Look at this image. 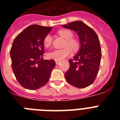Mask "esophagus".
I'll use <instances>...</instances> for the list:
<instances>
[{
  "label": "esophagus",
  "instance_id": "esophagus-1",
  "mask_svg": "<svg viewBox=\"0 0 120 120\" xmlns=\"http://www.w3.org/2000/svg\"><path fill=\"white\" fill-rule=\"evenodd\" d=\"M55 62H56V64H58L60 62V61H55Z\"/></svg>",
  "mask_w": 120,
  "mask_h": 120
}]
</instances>
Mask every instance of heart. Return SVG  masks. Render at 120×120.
Segmentation results:
<instances>
[{"instance_id":"obj_1","label":"heart","mask_w":120,"mask_h":120,"mask_svg":"<svg viewBox=\"0 0 120 120\" xmlns=\"http://www.w3.org/2000/svg\"><path fill=\"white\" fill-rule=\"evenodd\" d=\"M58 34L66 40L65 44V48L63 49L54 50L47 54L49 59H54L55 61H61L71 54V49L77 50L79 47V41L75 38H73V33L71 30L67 29H61L58 31ZM52 43V37L50 34H47L44 37L43 44L44 47L47 48L50 47Z\"/></svg>"}]
</instances>
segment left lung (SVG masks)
<instances>
[{
	"label": "left lung",
	"instance_id": "8db88e82",
	"mask_svg": "<svg viewBox=\"0 0 120 120\" xmlns=\"http://www.w3.org/2000/svg\"><path fill=\"white\" fill-rule=\"evenodd\" d=\"M74 30L79 36V52L70 59V68L65 73L67 81L75 87L82 88L91 85L99 71L101 50L97 34L83 22L76 21L62 25Z\"/></svg>",
	"mask_w": 120,
	"mask_h": 120
}]
</instances>
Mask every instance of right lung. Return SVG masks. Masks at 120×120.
Returning <instances> with one entry per match:
<instances>
[{
    "label": "right lung",
    "instance_id": "obj_1",
    "mask_svg": "<svg viewBox=\"0 0 120 120\" xmlns=\"http://www.w3.org/2000/svg\"><path fill=\"white\" fill-rule=\"evenodd\" d=\"M52 27L33 24L15 38L10 50L12 68L19 83L35 90L48 82L55 61L43 59V40Z\"/></svg>",
    "mask_w": 120,
    "mask_h": 120
}]
</instances>
